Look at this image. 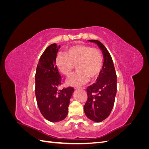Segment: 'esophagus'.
<instances>
[{
	"label": "esophagus",
	"instance_id": "esophagus-1",
	"mask_svg": "<svg viewBox=\"0 0 149 149\" xmlns=\"http://www.w3.org/2000/svg\"><path fill=\"white\" fill-rule=\"evenodd\" d=\"M76 89H77V90H78V89L84 90V88H76Z\"/></svg>",
	"mask_w": 149,
	"mask_h": 149
}]
</instances>
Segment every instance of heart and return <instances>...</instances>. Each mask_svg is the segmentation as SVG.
I'll use <instances>...</instances> for the list:
<instances>
[{"label": "heart", "mask_w": 149, "mask_h": 149, "mask_svg": "<svg viewBox=\"0 0 149 149\" xmlns=\"http://www.w3.org/2000/svg\"><path fill=\"white\" fill-rule=\"evenodd\" d=\"M55 64L58 70L66 76L71 74L76 65L78 71L66 80V84L78 87L87 83L89 78L94 80L98 77L102 68L103 58L99 49L77 45L68 48L66 53L58 54Z\"/></svg>", "instance_id": "heart-1"}]
</instances>
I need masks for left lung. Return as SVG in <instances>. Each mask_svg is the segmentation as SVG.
Masks as SVG:
<instances>
[{
    "mask_svg": "<svg viewBox=\"0 0 149 149\" xmlns=\"http://www.w3.org/2000/svg\"><path fill=\"white\" fill-rule=\"evenodd\" d=\"M88 41L97 44L102 51L104 62L96 83L86 89L88 100L84 111L90 120L100 123L110 115L113 108L117 92V76L113 61L104 45L98 40Z\"/></svg>",
    "mask_w": 149,
    "mask_h": 149,
    "instance_id": "left-lung-1",
    "label": "left lung"
}]
</instances>
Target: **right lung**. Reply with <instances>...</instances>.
<instances>
[{
  "mask_svg": "<svg viewBox=\"0 0 149 149\" xmlns=\"http://www.w3.org/2000/svg\"><path fill=\"white\" fill-rule=\"evenodd\" d=\"M60 48L53 43L48 47L40 57L35 76V96L37 104L47 120L56 123L66 118L74 89H58L61 77L55 64Z\"/></svg>",
  "mask_w": 149,
  "mask_h": 149,
  "instance_id": "1",
  "label": "right lung"
}]
</instances>
